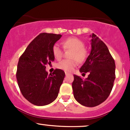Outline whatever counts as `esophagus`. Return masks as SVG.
Returning <instances> with one entry per match:
<instances>
[{"label":"esophagus","instance_id":"1","mask_svg":"<svg viewBox=\"0 0 130 130\" xmlns=\"http://www.w3.org/2000/svg\"><path fill=\"white\" fill-rule=\"evenodd\" d=\"M65 75H66V76H67V75H69V74H70L69 73L67 72H65Z\"/></svg>","mask_w":130,"mask_h":130}]
</instances>
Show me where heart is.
Wrapping results in <instances>:
<instances>
[{"mask_svg": "<svg viewBox=\"0 0 130 130\" xmlns=\"http://www.w3.org/2000/svg\"><path fill=\"white\" fill-rule=\"evenodd\" d=\"M62 44L64 49L72 50L70 55L71 59L62 60L58 62L57 65L58 68L65 72H71L76 66V61L80 63L85 62L88 56V51L85 47V44L83 41L77 38H69L63 40ZM52 51L56 59L59 60L62 57L63 51L59 44H54Z\"/></svg>", "mask_w": 130, "mask_h": 130, "instance_id": "b5f03b06", "label": "heart"}]
</instances>
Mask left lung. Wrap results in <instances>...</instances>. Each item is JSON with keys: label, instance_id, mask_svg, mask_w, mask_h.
Listing matches in <instances>:
<instances>
[{"label": "left lung", "instance_id": "1", "mask_svg": "<svg viewBox=\"0 0 130 130\" xmlns=\"http://www.w3.org/2000/svg\"><path fill=\"white\" fill-rule=\"evenodd\" d=\"M91 51L79 72L88 73L83 79L74 75L73 95L77 102L89 107L97 106L109 97L115 79V64L107 45L92 33Z\"/></svg>", "mask_w": 130, "mask_h": 130}]
</instances>
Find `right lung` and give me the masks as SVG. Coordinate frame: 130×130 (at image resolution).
Segmentation results:
<instances>
[{
  "instance_id": "right-lung-1",
  "label": "right lung",
  "mask_w": 130,
  "mask_h": 130,
  "mask_svg": "<svg viewBox=\"0 0 130 130\" xmlns=\"http://www.w3.org/2000/svg\"><path fill=\"white\" fill-rule=\"evenodd\" d=\"M61 35L41 33L32 40L19 58L17 79L26 99L32 104L43 106L57 98L65 72L55 69L48 75L45 65L54 60L52 47Z\"/></svg>"
}]
</instances>
